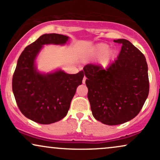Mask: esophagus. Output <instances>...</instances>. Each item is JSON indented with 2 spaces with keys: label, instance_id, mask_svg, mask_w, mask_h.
<instances>
[{
  "label": "esophagus",
  "instance_id": "34e87169",
  "mask_svg": "<svg viewBox=\"0 0 160 160\" xmlns=\"http://www.w3.org/2000/svg\"><path fill=\"white\" fill-rule=\"evenodd\" d=\"M86 77H84L83 79H82V83H83V84L86 82Z\"/></svg>",
  "mask_w": 160,
  "mask_h": 160
}]
</instances>
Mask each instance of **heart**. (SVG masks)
Returning <instances> with one entry per match:
<instances>
[{"instance_id":"1","label":"heart","mask_w":160,"mask_h":160,"mask_svg":"<svg viewBox=\"0 0 160 160\" xmlns=\"http://www.w3.org/2000/svg\"><path fill=\"white\" fill-rule=\"evenodd\" d=\"M109 46L106 43H98L89 51V56L92 58H100V64L102 66H107L115 56V52L109 50Z\"/></svg>"}]
</instances>
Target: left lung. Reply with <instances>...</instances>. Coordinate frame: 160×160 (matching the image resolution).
<instances>
[{
    "label": "left lung",
    "instance_id": "8db88e82",
    "mask_svg": "<svg viewBox=\"0 0 160 160\" xmlns=\"http://www.w3.org/2000/svg\"><path fill=\"white\" fill-rule=\"evenodd\" d=\"M122 48L107 68L88 64L83 68L93 117L114 126L132 120L149 94L148 64L142 52L126 39L114 40Z\"/></svg>",
    "mask_w": 160,
    "mask_h": 160
}]
</instances>
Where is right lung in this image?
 <instances>
[{"mask_svg":"<svg viewBox=\"0 0 160 160\" xmlns=\"http://www.w3.org/2000/svg\"><path fill=\"white\" fill-rule=\"evenodd\" d=\"M68 37L45 34L25 48L18 59L12 76V88L22 113L40 124L58 122L65 117L77 88L84 77L81 71L75 74L62 70L49 74L37 71L34 61L44 44H65Z\"/></svg>","mask_w":160,"mask_h":160,"instance_id":"obj_1","label":"right lung"}]
</instances>
